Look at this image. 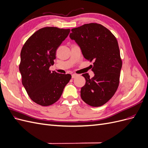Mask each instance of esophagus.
<instances>
[{
    "label": "esophagus",
    "instance_id": "34e87169",
    "mask_svg": "<svg viewBox=\"0 0 148 148\" xmlns=\"http://www.w3.org/2000/svg\"><path fill=\"white\" fill-rule=\"evenodd\" d=\"M78 76V75L77 74H72V75H71V78H77Z\"/></svg>",
    "mask_w": 148,
    "mask_h": 148
}]
</instances>
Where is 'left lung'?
I'll return each mask as SVG.
<instances>
[{
	"label": "left lung",
	"mask_w": 148,
	"mask_h": 148,
	"mask_svg": "<svg viewBox=\"0 0 148 148\" xmlns=\"http://www.w3.org/2000/svg\"><path fill=\"white\" fill-rule=\"evenodd\" d=\"M71 39L81 49L86 60L94 61V77L83 74L86 83L81 89L83 101L92 107H99L110 100L117 91L122 62L117 40L100 24H85L71 29Z\"/></svg>",
	"instance_id": "left-lung-1"
}]
</instances>
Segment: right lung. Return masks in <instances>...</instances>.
Here are the masks:
<instances>
[{
	"instance_id": "right-lung-1",
	"label": "right lung",
	"mask_w": 148,
	"mask_h": 148,
	"mask_svg": "<svg viewBox=\"0 0 148 148\" xmlns=\"http://www.w3.org/2000/svg\"><path fill=\"white\" fill-rule=\"evenodd\" d=\"M70 29L45 27L28 38L20 53V72L22 84L31 99L42 106L59 99L71 78L70 74L51 71L57 49L68 36Z\"/></svg>"
}]
</instances>
